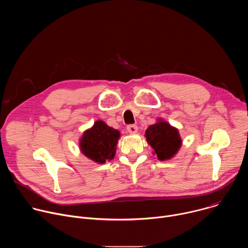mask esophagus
Returning <instances> with one entry per match:
<instances>
[{"label":"esophagus","instance_id":"obj_1","mask_svg":"<svg viewBox=\"0 0 248 248\" xmlns=\"http://www.w3.org/2000/svg\"><path fill=\"white\" fill-rule=\"evenodd\" d=\"M126 129H127V131H128L130 134H134V133H136V132L138 131V127H137L136 124H128V125L126 126Z\"/></svg>","mask_w":248,"mask_h":248}]
</instances>
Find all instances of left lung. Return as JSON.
<instances>
[{
  "instance_id": "left-lung-1",
  "label": "left lung",
  "mask_w": 248,
  "mask_h": 248,
  "mask_svg": "<svg viewBox=\"0 0 248 248\" xmlns=\"http://www.w3.org/2000/svg\"><path fill=\"white\" fill-rule=\"evenodd\" d=\"M145 137L147 143L154 150L153 155H156L160 161L172 158L182 146V138L178 128L162 119L146 129Z\"/></svg>"
}]
</instances>
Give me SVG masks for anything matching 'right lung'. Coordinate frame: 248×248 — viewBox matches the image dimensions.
Segmentation results:
<instances>
[{
	"instance_id": "add662e5",
	"label": "right lung",
	"mask_w": 248,
	"mask_h": 248,
	"mask_svg": "<svg viewBox=\"0 0 248 248\" xmlns=\"http://www.w3.org/2000/svg\"><path fill=\"white\" fill-rule=\"evenodd\" d=\"M120 136L118 129L107 125L102 121H97L91 128L83 132L79 141V148L90 160L104 164L106 161L114 159Z\"/></svg>"
}]
</instances>
